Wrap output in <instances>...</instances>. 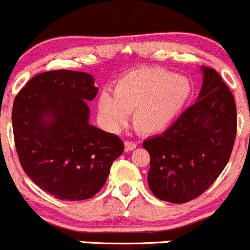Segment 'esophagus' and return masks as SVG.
<instances>
[{"mask_svg": "<svg viewBox=\"0 0 250 250\" xmlns=\"http://www.w3.org/2000/svg\"><path fill=\"white\" fill-rule=\"evenodd\" d=\"M137 147V142H135V141H125V150H133L135 148Z\"/></svg>", "mask_w": 250, "mask_h": 250, "instance_id": "1", "label": "esophagus"}]
</instances>
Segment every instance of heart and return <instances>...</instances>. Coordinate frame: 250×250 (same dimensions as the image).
<instances>
[{"instance_id": "heart-1", "label": "heart", "mask_w": 250, "mask_h": 250, "mask_svg": "<svg viewBox=\"0 0 250 250\" xmlns=\"http://www.w3.org/2000/svg\"><path fill=\"white\" fill-rule=\"evenodd\" d=\"M192 92L189 81L163 68H140L120 79L113 97L103 93L98 109L112 127L125 123L132 113L136 130L155 133L167 127L186 105Z\"/></svg>"}]
</instances>
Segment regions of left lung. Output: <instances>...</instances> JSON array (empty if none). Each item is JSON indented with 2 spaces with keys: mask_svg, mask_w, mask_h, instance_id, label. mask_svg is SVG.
Returning <instances> with one entry per match:
<instances>
[{
  "mask_svg": "<svg viewBox=\"0 0 250 250\" xmlns=\"http://www.w3.org/2000/svg\"><path fill=\"white\" fill-rule=\"evenodd\" d=\"M198 101L170 127L143 142L148 186L157 198L186 203L207 191L229 163L237 133L233 95L215 69L203 66Z\"/></svg>",
  "mask_w": 250,
  "mask_h": 250,
  "instance_id": "obj_1",
  "label": "left lung"
}]
</instances>
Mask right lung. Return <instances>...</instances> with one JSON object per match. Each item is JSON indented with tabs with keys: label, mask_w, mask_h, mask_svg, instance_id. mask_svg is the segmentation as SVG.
Masks as SVG:
<instances>
[{
	"label": "right lung",
	"mask_w": 250,
	"mask_h": 250,
	"mask_svg": "<svg viewBox=\"0 0 250 250\" xmlns=\"http://www.w3.org/2000/svg\"><path fill=\"white\" fill-rule=\"evenodd\" d=\"M93 76L59 69L34 76L14 98L12 125L21 167L47 193L83 201L101 191L124 152L119 136L88 124Z\"/></svg>",
	"instance_id": "obj_1"
}]
</instances>
